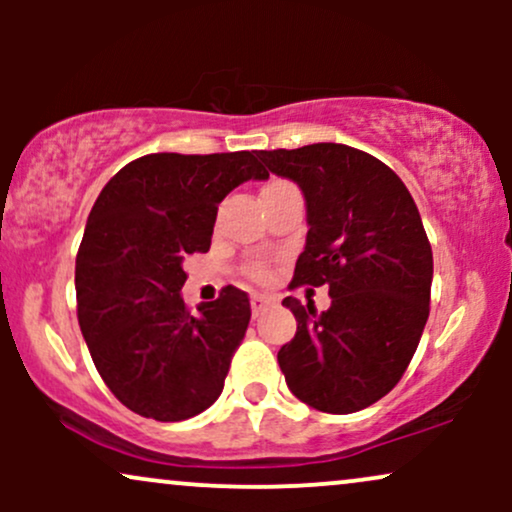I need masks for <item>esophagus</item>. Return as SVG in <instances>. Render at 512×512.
Returning <instances> with one entry per match:
<instances>
[{"mask_svg":"<svg viewBox=\"0 0 512 512\" xmlns=\"http://www.w3.org/2000/svg\"><path fill=\"white\" fill-rule=\"evenodd\" d=\"M272 303V298L269 296H264V293H252L250 296V308H252V315H260L264 308H267V305Z\"/></svg>","mask_w":512,"mask_h":512,"instance_id":"obj_1","label":"esophagus"}]
</instances>
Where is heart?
<instances>
[{"label":"heart","mask_w":512,"mask_h":512,"mask_svg":"<svg viewBox=\"0 0 512 512\" xmlns=\"http://www.w3.org/2000/svg\"><path fill=\"white\" fill-rule=\"evenodd\" d=\"M252 272H255V276H264V269L262 267H255V269H252Z\"/></svg>","instance_id":"heart-1"}]
</instances>
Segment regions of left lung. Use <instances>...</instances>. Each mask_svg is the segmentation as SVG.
I'll list each match as a JSON object with an SVG mask.
<instances>
[{
    "label": "left lung",
    "instance_id": "1",
    "mask_svg": "<svg viewBox=\"0 0 512 512\" xmlns=\"http://www.w3.org/2000/svg\"><path fill=\"white\" fill-rule=\"evenodd\" d=\"M305 199L308 236L293 284L330 286L332 305L284 298L296 337L279 349L286 385L327 414L385 397L407 370L428 320L433 252L404 182L366 151L344 144L260 151Z\"/></svg>",
    "mask_w": 512,
    "mask_h": 512
}]
</instances>
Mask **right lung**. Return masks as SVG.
Masks as SVG:
<instances>
[{"mask_svg": "<svg viewBox=\"0 0 512 512\" xmlns=\"http://www.w3.org/2000/svg\"><path fill=\"white\" fill-rule=\"evenodd\" d=\"M267 178L255 151L149 154L98 195L76 255L79 327L105 385L134 414L185 421L219 399L250 298L226 286L190 313L182 262L209 250L228 192Z\"/></svg>", "mask_w": 512, "mask_h": 512, "instance_id": "1", "label": "right lung"}]
</instances>
